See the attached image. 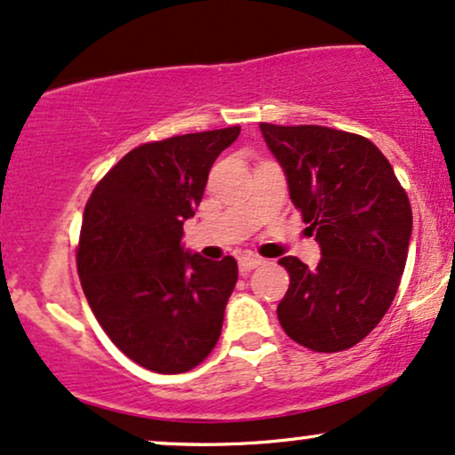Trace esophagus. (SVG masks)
<instances>
[{"label":"esophagus","instance_id":"1","mask_svg":"<svg viewBox=\"0 0 455 455\" xmlns=\"http://www.w3.org/2000/svg\"><path fill=\"white\" fill-rule=\"evenodd\" d=\"M259 264H261V259L253 258V255H244V258L238 259V268H240V272H243V275H247V272L258 268Z\"/></svg>","mask_w":455,"mask_h":455}]
</instances>
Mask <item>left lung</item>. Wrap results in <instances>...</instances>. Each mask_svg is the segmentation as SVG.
Listing matches in <instances>:
<instances>
[{"label":"left lung","instance_id":"1","mask_svg":"<svg viewBox=\"0 0 455 455\" xmlns=\"http://www.w3.org/2000/svg\"><path fill=\"white\" fill-rule=\"evenodd\" d=\"M293 206L322 247L317 268L287 255L290 290L276 315L285 334L319 354L349 349L396 296L413 212L386 155L357 133L259 123Z\"/></svg>","mask_w":455,"mask_h":455}]
</instances>
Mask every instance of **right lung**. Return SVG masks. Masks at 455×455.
Returning <instances> with one entry per match:
<instances>
[{"mask_svg":"<svg viewBox=\"0 0 455 455\" xmlns=\"http://www.w3.org/2000/svg\"><path fill=\"white\" fill-rule=\"evenodd\" d=\"M238 133L234 125L140 144L100 180L84 206L80 285L112 343L153 372L191 371L221 336L236 259L189 253L180 238L212 164Z\"/></svg>","mask_w":455,"mask_h":455,"instance_id":"right-lung-1","label":"right lung"}]
</instances>
